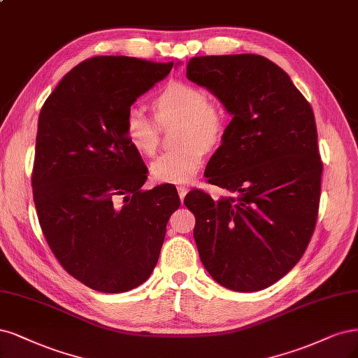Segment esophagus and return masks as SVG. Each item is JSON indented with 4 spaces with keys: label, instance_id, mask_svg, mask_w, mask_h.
Segmentation results:
<instances>
[{
    "label": "esophagus",
    "instance_id": "1",
    "mask_svg": "<svg viewBox=\"0 0 358 358\" xmlns=\"http://www.w3.org/2000/svg\"><path fill=\"white\" fill-rule=\"evenodd\" d=\"M188 188L187 187H179L178 188V192H179V199H180V201L183 203V199H185V195H187L188 194Z\"/></svg>",
    "mask_w": 358,
    "mask_h": 358
}]
</instances>
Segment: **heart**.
<instances>
[{
  "mask_svg": "<svg viewBox=\"0 0 358 358\" xmlns=\"http://www.w3.org/2000/svg\"><path fill=\"white\" fill-rule=\"evenodd\" d=\"M154 118L158 126L178 122L173 151L158 155L150 166L151 176L159 183L185 185L194 180L201 170L206 150H213L224 139L227 110L208 93L188 81L169 83L152 101ZM138 106H131L124 120V134L141 155H152L158 146V127Z\"/></svg>",
  "mask_w": 358,
  "mask_h": 358,
  "instance_id": "b5f03b06",
  "label": "heart"
}]
</instances>
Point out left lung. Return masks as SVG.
I'll use <instances>...</instances> for the list:
<instances>
[{
    "label": "left lung",
    "instance_id": "1",
    "mask_svg": "<svg viewBox=\"0 0 358 358\" xmlns=\"http://www.w3.org/2000/svg\"><path fill=\"white\" fill-rule=\"evenodd\" d=\"M187 77L232 114L204 175L234 195L215 203L192 189L183 200L200 259L229 290L266 289L299 262L315 229L323 163L313 108L259 55L191 57Z\"/></svg>",
    "mask_w": 358,
    "mask_h": 358
}]
</instances>
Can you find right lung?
Here are the masks:
<instances>
[{"mask_svg":"<svg viewBox=\"0 0 358 358\" xmlns=\"http://www.w3.org/2000/svg\"><path fill=\"white\" fill-rule=\"evenodd\" d=\"M173 62L96 56L72 68L38 117L32 195L43 236L59 264L87 287L121 293L157 265L173 188L143 191L146 171L126 139L127 110Z\"/></svg>","mask_w":358,"mask_h":358,"instance_id":"obj_1","label":"right lung"}]
</instances>
